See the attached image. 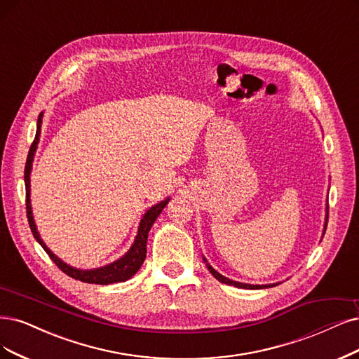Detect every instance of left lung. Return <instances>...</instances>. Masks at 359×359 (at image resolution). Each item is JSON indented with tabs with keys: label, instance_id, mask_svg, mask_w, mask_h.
Here are the masks:
<instances>
[{
	"label": "left lung",
	"instance_id": "left-lung-1",
	"mask_svg": "<svg viewBox=\"0 0 359 359\" xmlns=\"http://www.w3.org/2000/svg\"><path fill=\"white\" fill-rule=\"evenodd\" d=\"M327 220H328V213H327ZM205 260V259H204ZM207 262V260H205ZM207 268L208 271L211 272V275H213L217 281L223 283V284H228V285H233V287H238V288H250V290H255V288H266V287H273L272 285H251V284H243V283H236V281H232V280H228V278H224L223 275H220L219 272H216L213 268L210 266V264L207 263Z\"/></svg>",
	"mask_w": 359,
	"mask_h": 359
}]
</instances>
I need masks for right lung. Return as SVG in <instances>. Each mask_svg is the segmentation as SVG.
I'll return each instance as SVG.
<instances>
[{
    "instance_id": "1",
    "label": "right lung",
    "mask_w": 359,
    "mask_h": 359,
    "mask_svg": "<svg viewBox=\"0 0 359 359\" xmlns=\"http://www.w3.org/2000/svg\"><path fill=\"white\" fill-rule=\"evenodd\" d=\"M43 114H39L38 116V124H36V135L35 139L31 144V149L28 154V158H26V165H25V187H26V216H28V222H29V228L32 231V235L35 240L39 243L46 253L50 256V259L56 263V266L65 272L66 275H69L71 278H75V280H79L83 283H88V284H100V285H108V284H114V283H123L130 280V278L135 275L140 266L142 263L144 262L146 257V241H148V233L151 231V226L154 224V222L156 220V217L161 215V211L164 210V207L168 204L170 198L167 200L161 201L159 204L154 205L151 210L146 211V215L143 216V219L140 220V226H139V232L135 240V244L130 248L128 253L121 257L119 260L108 264V266L103 268H97L93 271H81V269H75L72 266H68V264L63 263L59 257H56L51 251L47 248V245L43 243L41 238H39L38 232H36V226L34 223V217H32V211H31V200H29V175H31V165H32V159H34V152L36 149V143L39 140V133H41V121H43Z\"/></svg>"
}]
</instances>
